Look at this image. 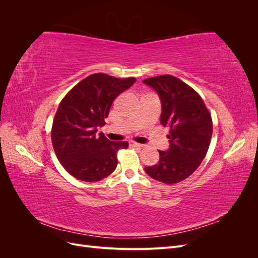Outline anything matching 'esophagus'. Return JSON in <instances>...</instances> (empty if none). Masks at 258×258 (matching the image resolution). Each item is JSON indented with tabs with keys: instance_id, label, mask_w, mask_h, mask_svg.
Wrapping results in <instances>:
<instances>
[{
	"instance_id": "1",
	"label": "esophagus",
	"mask_w": 258,
	"mask_h": 258,
	"mask_svg": "<svg viewBox=\"0 0 258 258\" xmlns=\"http://www.w3.org/2000/svg\"><path fill=\"white\" fill-rule=\"evenodd\" d=\"M130 146H132V147H144L143 144H140V143H137V142H130Z\"/></svg>"
}]
</instances>
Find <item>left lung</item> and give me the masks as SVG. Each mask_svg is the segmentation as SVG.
I'll use <instances>...</instances> for the list:
<instances>
[{
	"instance_id": "obj_1",
	"label": "left lung",
	"mask_w": 258,
	"mask_h": 258,
	"mask_svg": "<svg viewBox=\"0 0 258 258\" xmlns=\"http://www.w3.org/2000/svg\"><path fill=\"white\" fill-rule=\"evenodd\" d=\"M143 83L157 91L162 105L160 122L170 129V148L158 151V163L145 167V172L165 184L182 182L208 153L213 132L211 113L196 90L172 75L150 77Z\"/></svg>"
}]
</instances>
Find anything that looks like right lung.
<instances>
[{
    "mask_svg": "<svg viewBox=\"0 0 258 258\" xmlns=\"http://www.w3.org/2000/svg\"><path fill=\"white\" fill-rule=\"evenodd\" d=\"M136 81L135 77L91 74L61 100L52 121L51 142L70 174L84 182H98L116 169L117 153L127 148L128 142H112L97 131L105 124L115 98Z\"/></svg>",
    "mask_w": 258,
    "mask_h": 258,
    "instance_id": "add662e5",
    "label": "right lung"
}]
</instances>
